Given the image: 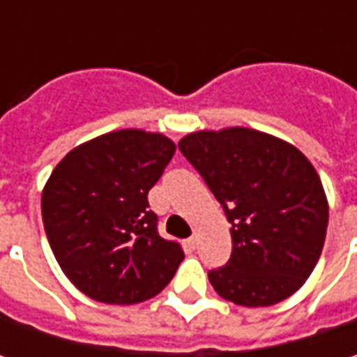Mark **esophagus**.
<instances>
[{"instance_id": "esophagus-1", "label": "esophagus", "mask_w": 357, "mask_h": 357, "mask_svg": "<svg viewBox=\"0 0 357 357\" xmlns=\"http://www.w3.org/2000/svg\"><path fill=\"white\" fill-rule=\"evenodd\" d=\"M186 244H188V248H197L199 246V232H192V236L186 240Z\"/></svg>"}]
</instances>
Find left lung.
I'll use <instances>...</instances> for the list:
<instances>
[{"mask_svg":"<svg viewBox=\"0 0 357 357\" xmlns=\"http://www.w3.org/2000/svg\"><path fill=\"white\" fill-rule=\"evenodd\" d=\"M178 149L232 225L230 260L208 272L218 296L262 308L300 290L328 228V199L308 158L294 144L246 127L197 130Z\"/></svg>","mask_w":357,"mask_h":357,"instance_id":"8db88e82","label":"left lung"}]
</instances>
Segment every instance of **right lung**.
Returning <instances> with one entry per match:
<instances>
[{
	"label": "right lung",
	"mask_w": 357,
	"mask_h": 357,
	"mask_svg": "<svg viewBox=\"0 0 357 357\" xmlns=\"http://www.w3.org/2000/svg\"><path fill=\"white\" fill-rule=\"evenodd\" d=\"M176 146L160 132H105L69 151L41 195L55 260L77 290L103 304H139L172 280L185 252L157 230L149 190Z\"/></svg>",
	"instance_id": "obj_1"
}]
</instances>
